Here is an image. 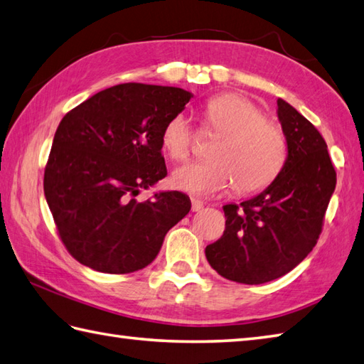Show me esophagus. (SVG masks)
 I'll use <instances>...</instances> for the list:
<instances>
[{
  "mask_svg": "<svg viewBox=\"0 0 364 364\" xmlns=\"http://www.w3.org/2000/svg\"><path fill=\"white\" fill-rule=\"evenodd\" d=\"M204 207V204L201 201H198V199H191V210L193 212H199Z\"/></svg>",
  "mask_w": 364,
  "mask_h": 364,
  "instance_id": "1",
  "label": "esophagus"
}]
</instances>
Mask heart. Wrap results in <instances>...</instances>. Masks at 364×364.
<instances>
[{
	"label": "heart",
	"mask_w": 364,
	"mask_h": 364,
	"mask_svg": "<svg viewBox=\"0 0 364 364\" xmlns=\"http://www.w3.org/2000/svg\"><path fill=\"white\" fill-rule=\"evenodd\" d=\"M204 124L221 138L212 161H191L176 169L173 187L195 196H213L235 183L240 195H253L277 179L287 159V141L264 111L240 94H223L204 107ZM195 143V130L183 113L174 114L161 132V146L173 160H183Z\"/></svg>",
	"instance_id": "obj_1"
}]
</instances>
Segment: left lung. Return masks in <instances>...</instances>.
<instances>
[{
  "label": "left lung",
  "instance_id": "left-lung-1",
  "mask_svg": "<svg viewBox=\"0 0 364 364\" xmlns=\"http://www.w3.org/2000/svg\"><path fill=\"white\" fill-rule=\"evenodd\" d=\"M287 159L278 177L247 201L223 205L226 228L205 257L221 277L262 284L291 272L317 243L336 187L327 143L305 116L278 99Z\"/></svg>",
  "mask_w": 364,
  "mask_h": 364
}]
</instances>
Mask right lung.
Returning <instances> with one entry per match:
<instances>
[{
	"label": "right lung",
	"mask_w": 364,
	"mask_h": 364,
	"mask_svg": "<svg viewBox=\"0 0 364 364\" xmlns=\"http://www.w3.org/2000/svg\"><path fill=\"white\" fill-rule=\"evenodd\" d=\"M191 97L181 87L124 83L94 94L59 122L43 193L80 264L116 275L144 269L190 212L181 191L154 193L144 203L135 196L166 176L161 132Z\"/></svg>",
	"instance_id": "1"
}]
</instances>
